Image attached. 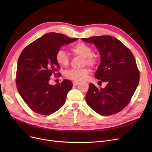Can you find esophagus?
Wrapping results in <instances>:
<instances>
[{"label": "esophagus", "instance_id": "obj_1", "mask_svg": "<svg viewBox=\"0 0 152 152\" xmlns=\"http://www.w3.org/2000/svg\"><path fill=\"white\" fill-rule=\"evenodd\" d=\"M73 84L74 86H77L79 84V82H78V81H74L73 83Z\"/></svg>", "mask_w": 152, "mask_h": 152}]
</instances>
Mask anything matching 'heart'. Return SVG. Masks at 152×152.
Here are the masks:
<instances>
[{
	"label": "heart",
	"mask_w": 152,
	"mask_h": 152,
	"mask_svg": "<svg viewBox=\"0 0 152 152\" xmlns=\"http://www.w3.org/2000/svg\"><path fill=\"white\" fill-rule=\"evenodd\" d=\"M71 52L75 55L84 58V65L95 66L97 64V58L93 55V50L89 45L84 42H79L71 48ZM56 61L62 66H67L69 63V57L65 51L59 50L55 56ZM89 75V69L87 68L81 69H71L65 73V76L76 81H84Z\"/></svg>",
	"instance_id": "b5f03b06"
}]
</instances>
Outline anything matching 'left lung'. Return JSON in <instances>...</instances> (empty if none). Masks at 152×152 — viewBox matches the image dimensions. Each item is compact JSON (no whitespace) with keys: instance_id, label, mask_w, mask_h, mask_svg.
I'll return each instance as SVG.
<instances>
[{"instance_id":"1","label":"left lung","mask_w":152,"mask_h":152,"mask_svg":"<svg viewBox=\"0 0 152 152\" xmlns=\"http://www.w3.org/2000/svg\"><path fill=\"white\" fill-rule=\"evenodd\" d=\"M97 47L100 65L95 74L104 89L90 84L86 99L95 112L108 116L123 110L130 102L139 83L140 73L132 52L116 38L110 36L83 38Z\"/></svg>"}]
</instances>
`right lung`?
<instances>
[{
    "label": "right lung",
    "instance_id": "obj_1",
    "mask_svg": "<svg viewBox=\"0 0 152 152\" xmlns=\"http://www.w3.org/2000/svg\"><path fill=\"white\" fill-rule=\"evenodd\" d=\"M65 34L49 33L35 40L21 52L18 60L16 83L18 91L34 112L49 115L59 110L65 102L73 87L69 80L50 85L52 75L61 76L55 56L62 45L75 41Z\"/></svg>",
    "mask_w": 152,
    "mask_h": 152
}]
</instances>
